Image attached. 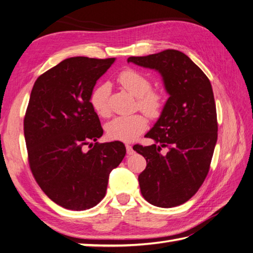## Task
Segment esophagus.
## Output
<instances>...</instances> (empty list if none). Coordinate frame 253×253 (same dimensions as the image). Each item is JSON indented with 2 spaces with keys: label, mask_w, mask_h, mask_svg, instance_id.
<instances>
[{
  "label": "esophagus",
  "mask_w": 253,
  "mask_h": 253,
  "mask_svg": "<svg viewBox=\"0 0 253 253\" xmlns=\"http://www.w3.org/2000/svg\"><path fill=\"white\" fill-rule=\"evenodd\" d=\"M126 154H127V155H132V154H133L132 146L128 145V144H126Z\"/></svg>",
  "instance_id": "obj_1"
}]
</instances>
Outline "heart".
Wrapping results in <instances>:
<instances>
[{
    "label": "heart",
    "instance_id": "b5f03b06",
    "mask_svg": "<svg viewBox=\"0 0 253 253\" xmlns=\"http://www.w3.org/2000/svg\"><path fill=\"white\" fill-rule=\"evenodd\" d=\"M118 82L126 91L136 98V109L149 118H157L165 106V95L157 89H152V81L141 72L133 69L125 70L118 76ZM111 87L108 83L98 85L91 91L90 104L97 115H110ZM147 119L141 113L126 117H117L106 126L107 135L111 140L132 142L147 128Z\"/></svg>",
    "mask_w": 253,
    "mask_h": 253
}]
</instances>
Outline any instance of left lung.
Masks as SVG:
<instances>
[{
  "mask_svg": "<svg viewBox=\"0 0 253 253\" xmlns=\"http://www.w3.org/2000/svg\"><path fill=\"white\" fill-rule=\"evenodd\" d=\"M127 62L158 71L170 95L158 121L145 135L156 143L133 146L147 164L138 176L141 193L159 208L181 205L204 182L217 141L212 85L203 71L178 50L130 56ZM163 147L168 148L166 154L161 153Z\"/></svg>",
  "mask_w": 253,
  "mask_h": 253,
  "instance_id": "1",
  "label": "left lung"
}]
</instances>
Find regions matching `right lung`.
Wrapping results in <instances>:
<instances>
[{
	"mask_svg": "<svg viewBox=\"0 0 253 253\" xmlns=\"http://www.w3.org/2000/svg\"><path fill=\"white\" fill-rule=\"evenodd\" d=\"M115 60L65 59L41 74L30 94L24 118L29 167L45 195L64 209L99 203L110 171L126 156L123 143L97 142L104 130L90 104L97 80Z\"/></svg>",
	"mask_w": 253,
	"mask_h": 253,
	"instance_id": "add662e5",
	"label": "right lung"
}]
</instances>
